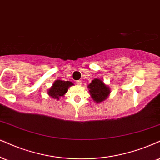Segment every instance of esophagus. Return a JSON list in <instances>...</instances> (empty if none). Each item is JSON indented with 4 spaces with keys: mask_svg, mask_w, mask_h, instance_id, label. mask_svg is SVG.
<instances>
[{
    "mask_svg": "<svg viewBox=\"0 0 160 160\" xmlns=\"http://www.w3.org/2000/svg\"><path fill=\"white\" fill-rule=\"evenodd\" d=\"M76 84L77 85H81L82 84V82L81 81H76Z\"/></svg>",
    "mask_w": 160,
    "mask_h": 160,
    "instance_id": "34e87169",
    "label": "esophagus"
}]
</instances>
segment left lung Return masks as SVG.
Wrapping results in <instances>:
<instances>
[{
    "mask_svg": "<svg viewBox=\"0 0 160 160\" xmlns=\"http://www.w3.org/2000/svg\"><path fill=\"white\" fill-rule=\"evenodd\" d=\"M88 88L91 98L98 104L105 101L110 93V87L104 84L101 78H94Z\"/></svg>",
    "mask_w": 160,
    "mask_h": 160,
    "instance_id": "1",
    "label": "left lung"
}]
</instances>
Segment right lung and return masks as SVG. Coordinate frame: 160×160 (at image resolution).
Listing matches in <instances>:
<instances>
[{"label":"right lung","mask_w":160,"mask_h":160,"mask_svg":"<svg viewBox=\"0 0 160 160\" xmlns=\"http://www.w3.org/2000/svg\"><path fill=\"white\" fill-rule=\"evenodd\" d=\"M72 85H74V84L70 81L57 79L55 81L52 86L47 90V94L50 98L59 100V98L64 96V94L68 92V88Z\"/></svg>","instance_id":"right-lung-1"}]
</instances>
